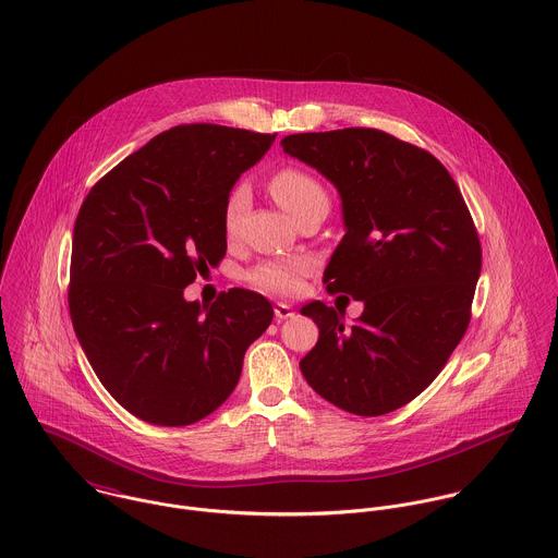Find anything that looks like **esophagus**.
Masks as SVG:
<instances>
[{
	"label": "esophagus",
	"mask_w": 558,
	"mask_h": 558,
	"mask_svg": "<svg viewBox=\"0 0 558 558\" xmlns=\"http://www.w3.org/2000/svg\"><path fill=\"white\" fill-rule=\"evenodd\" d=\"M294 312H292V307L288 305V303H275V318L279 319H288L292 316Z\"/></svg>",
	"instance_id": "obj_1"
}]
</instances>
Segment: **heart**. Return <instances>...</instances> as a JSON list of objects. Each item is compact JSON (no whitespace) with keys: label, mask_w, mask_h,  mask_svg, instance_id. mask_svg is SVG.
Listing matches in <instances>:
<instances>
[{"label":"heart","mask_w":558,"mask_h":558,"mask_svg":"<svg viewBox=\"0 0 558 558\" xmlns=\"http://www.w3.org/2000/svg\"><path fill=\"white\" fill-rule=\"evenodd\" d=\"M270 191L275 199L294 217L299 219L303 213L324 206L328 208V193L324 184L314 173L303 167L286 165L277 169L270 178ZM248 206V189L240 182L236 184L223 206V230L228 236H234L239 230L240 217ZM314 264L310 257L294 255V257H279L257 264L248 272V283L259 292L272 296H294L303 290L305 277L312 272Z\"/></svg>","instance_id":"b5f03b06"}]
</instances>
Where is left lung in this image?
I'll list each match as a JSON object with an SVG mask.
<instances>
[{"label": "left lung", "instance_id": "1", "mask_svg": "<svg viewBox=\"0 0 558 558\" xmlns=\"http://www.w3.org/2000/svg\"><path fill=\"white\" fill-rule=\"evenodd\" d=\"M281 146L339 189L348 232L322 281L365 303L350 328L335 307H303L319 337L301 372L345 412H393L434 383L471 324L481 272L471 210L440 160L385 131L296 133Z\"/></svg>", "mask_w": 558, "mask_h": 558}]
</instances>
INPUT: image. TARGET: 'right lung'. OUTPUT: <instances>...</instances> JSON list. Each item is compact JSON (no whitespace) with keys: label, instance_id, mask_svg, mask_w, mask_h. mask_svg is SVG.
<instances>
[{"label":"right lung","instance_id":"obj_1","mask_svg":"<svg viewBox=\"0 0 558 558\" xmlns=\"http://www.w3.org/2000/svg\"><path fill=\"white\" fill-rule=\"evenodd\" d=\"M272 142L178 124L107 171L81 204L71 319L102 387L142 421L180 427L215 412L272 322V305L251 290L221 292L210 307L182 296L226 257V199Z\"/></svg>","mask_w":558,"mask_h":558}]
</instances>
